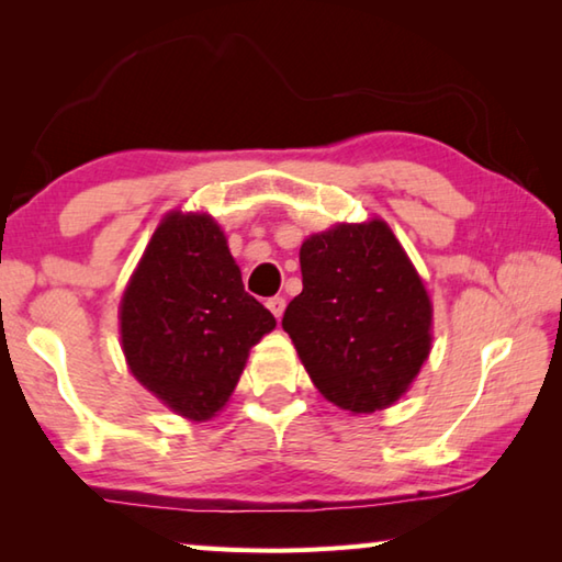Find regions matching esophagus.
I'll return each instance as SVG.
<instances>
[{
  "instance_id": "34e87169",
  "label": "esophagus",
  "mask_w": 562,
  "mask_h": 562,
  "mask_svg": "<svg viewBox=\"0 0 562 562\" xmlns=\"http://www.w3.org/2000/svg\"><path fill=\"white\" fill-rule=\"evenodd\" d=\"M284 304H288V302H284V297H270L268 300V310L272 312V315L274 317H282V312H284Z\"/></svg>"
}]
</instances>
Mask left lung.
Returning a JSON list of instances; mask_svg holds the SVG:
<instances>
[{
    "instance_id": "obj_1",
    "label": "left lung",
    "mask_w": 562,
    "mask_h": 562,
    "mask_svg": "<svg viewBox=\"0 0 562 562\" xmlns=\"http://www.w3.org/2000/svg\"><path fill=\"white\" fill-rule=\"evenodd\" d=\"M282 317L319 394L351 414L392 406L431 351V300L384 221L339 223L300 247Z\"/></svg>"
}]
</instances>
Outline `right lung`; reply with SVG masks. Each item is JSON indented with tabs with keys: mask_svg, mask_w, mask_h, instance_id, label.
Segmentation results:
<instances>
[{
	"mask_svg": "<svg viewBox=\"0 0 562 562\" xmlns=\"http://www.w3.org/2000/svg\"><path fill=\"white\" fill-rule=\"evenodd\" d=\"M119 317L131 374L190 422L221 412L250 347L278 325L245 292L221 225L180 211L156 227Z\"/></svg>",
	"mask_w": 562,
	"mask_h": 562,
	"instance_id": "1",
	"label": "right lung"
}]
</instances>
